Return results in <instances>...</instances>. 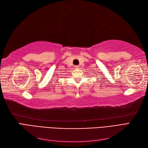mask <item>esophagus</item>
Returning <instances> with one entry per match:
<instances>
[{
	"mask_svg": "<svg viewBox=\"0 0 148 148\" xmlns=\"http://www.w3.org/2000/svg\"><path fill=\"white\" fill-rule=\"evenodd\" d=\"M75 67L76 69H79V66H78V65H76Z\"/></svg>",
	"mask_w": 148,
	"mask_h": 148,
	"instance_id": "1",
	"label": "esophagus"
}]
</instances>
